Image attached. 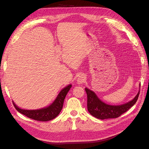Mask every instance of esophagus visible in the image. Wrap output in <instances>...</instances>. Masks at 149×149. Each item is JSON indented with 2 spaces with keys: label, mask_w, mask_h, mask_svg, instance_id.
I'll use <instances>...</instances> for the list:
<instances>
[{
  "label": "esophagus",
  "mask_w": 149,
  "mask_h": 149,
  "mask_svg": "<svg viewBox=\"0 0 149 149\" xmlns=\"http://www.w3.org/2000/svg\"><path fill=\"white\" fill-rule=\"evenodd\" d=\"M86 76L84 74H80L77 79V83L78 84H83L84 82V81L86 80Z\"/></svg>",
  "instance_id": "esophagus-1"
}]
</instances>
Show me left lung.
I'll return each mask as SVG.
<instances>
[{
	"label": "left lung",
	"instance_id": "1",
	"mask_svg": "<svg viewBox=\"0 0 149 149\" xmlns=\"http://www.w3.org/2000/svg\"><path fill=\"white\" fill-rule=\"evenodd\" d=\"M141 85V84H140ZM141 87V86H140ZM87 94V106L89 112L93 116L100 119L117 118L128 111L137 102L140 91L132 101L121 105H109L101 101L95 93L88 88H85Z\"/></svg>",
	"mask_w": 149,
	"mask_h": 149
}]
</instances>
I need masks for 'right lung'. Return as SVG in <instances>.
I'll use <instances>...</instances> for the list:
<instances>
[{
	"mask_svg": "<svg viewBox=\"0 0 149 149\" xmlns=\"http://www.w3.org/2000/svg\"><path fill=\"white\" fill-rule=\"evenodd\" d=\"M71 88V84H69L63 89L51 105L42 109L37 110L22 109L17 107L13 101L12 102L17 111L28 118L39 121H48L55 119L60 114L63 108L65 98Z\"/></svg>",
	"mask_w": 149,
	"mask_h": 149,
	"instance_id": "1",
	"label": "right lung"
}]
</instances>
